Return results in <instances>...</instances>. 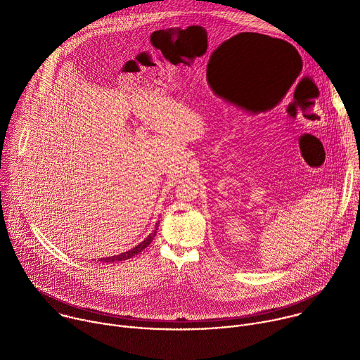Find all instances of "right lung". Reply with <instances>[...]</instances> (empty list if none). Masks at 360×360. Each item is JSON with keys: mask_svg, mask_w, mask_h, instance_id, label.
Instances as JSON below:
<instances>
[{"mask_svg": "<svg viewBox=\"0 0 360 360\" xmlns=\"http://www.w3.org/2000/svg\"><path fill=\"white\" fill-rule=\"evenodd\" d=\"M158 226H160V221L157 222V225H155V229H153L139 245H136L135 248H132V249H129V250H127V252H124V253H120V255H114V256H108V258H101L99 261L101 262H107V264H111V262H117V261H127V259H129V258H132V256H135V255H138L139 252H142L152 240H153V238H155V235H157V231H158Z\"/></svg>", "mask_w": 360, "mask_h": 360, "instance_id": "1", "label": "right lung"}]
</instances>
